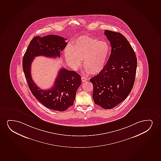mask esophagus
Masks as SVG:
<instances>
[{"label": "esophagus", "instance_id": "34e87169", "mask_svg": "<svg viewBox=\"0 0 161 161\" xmlns=\"http://www.w3.org/2000/svg\"><path fill=\"white\" fill-rule=\"evenodd\" d=\"M81 80H82V82H84L86 81H87V78H86V77H84V76H82Z\"/></svg>", "mask_w": 161, "mask_h": 161}]
</instances>
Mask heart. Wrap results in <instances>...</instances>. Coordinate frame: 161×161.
<instances>
[{"mask_svg": "<svg viewBox=\"0 0 161 161\" xmlns=\"http://www.w3.org/2000/svg\"><path fill=\"white\" fill-rule=\"evenodd\" d=\"M110 47L105 42L90 37H82L76 40L73 47L67 46L65 57L73 68H76L82 59L87 71L96 74L102 70L109 56Z\"/></svg>", "mask_w": 161, "mask_h": 161, "instance_id": "heart-1", "label": "heart"}]
</instances>
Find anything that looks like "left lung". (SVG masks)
Here are the masks:
<instances>
[{"instance_id":"1","label":"left lung","mask_w":161,"mask_h":161,"mask_svg":"<svg viewBox=\"0 0 161 161\" xmlns=\"http://www.w3.org/2000/svg\"><path fill=\"white\" fill-rule=\"evenodd\" d=\"M110 42L109 60L102 71L92 77L95 104L105 109L114 108L127 97L133 87L137 59L127 39L120 33L105 30Z\"/></svg>"}]
</instances>
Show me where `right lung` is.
Wrapping results in <instances>:
<instances>
[{"instance_id":"add662e5","label":"right lung","mask_w":161,"mask_h":161,"mask_svg":"<svg viewBox=\"0 0 161 161\" xmlns=\"http://www.w3.org/2000/svg\"><path fill=\"white\" fill-rule=\"evenodd\" d=\"M66 39L56 35L36 36L30 42L23 56L22 66L25 79L31 93L42 104L53 110L63 111L73 105L81 77L75 71L62 68L54 85L48 90H40L31 78V64L36 56L56 58L67 46Z\"/></svg>"}]
</instances>
